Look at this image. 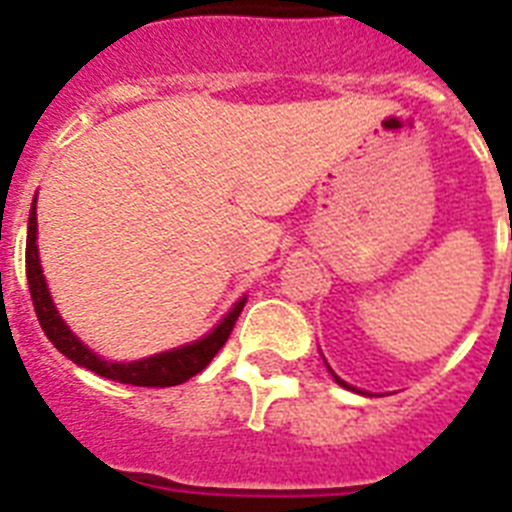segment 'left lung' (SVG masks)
I'll use <instances>...</instances> for the list:
<instances>
[{"label": "left lung", "instance_id": "1", "mask_svg": "<svg viewBox=\"0 0 512 512\" xmlns=\"http://www.w3.org/2000/svg\"><path fill=\"white\" fill-rule=\"evenodd\" d=\"M335 380H337V382H340V385H345V382H342V380H340V377H337V374H335ZM345 388H348V385H345Z\"/></svg>", "mask_w": 512, "mask_h": 512}]
</instances>
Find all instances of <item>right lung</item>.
<instances>
[{"mask_svg": "<svg viewBox=\"0 0 512 512\" xmlns=\"http://www.w3.org/2000/svg\"><path fill=\"white\" fill-rule=\"evenodd\" d=\"M26 276L36 319L42 324L47 340L63 356H68L74 364L84 366V369H90V372L100 374V377H106V380L140 385V388H172V385L191 380L193 374H199L215 358L217 350L223 348L225 340L231 337L236 319H239L241 308H244V300H239L233 305V311L204 340L193 342V345H183V348L170 350V353H159V356L132 361V364H114V361H103L100 356H95L90 348H84L82 342L74 337V332L63 324L55 305H52L47 284H44L42 265H39V249H36V207H31V215H28Z\"/></svg>", "mask_w": 512, "mask_h": 512, "instance_id": "add662e5", "label": "right lung"}]
</instances>
